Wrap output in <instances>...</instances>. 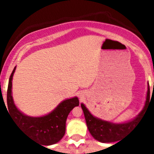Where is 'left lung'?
<instances>
[{"instance_id": "obj_1", "label": "left lung", "mask_w": 154, "mask_h": 154, "mask_svg": "<svg viewBox=\"0 0 154 154\" xmlns=\"http://www.w3.org/2000/svg\"><path fill=\"white\" fill-rule=\"evenodd\" d=\"M149 103V86L148 85L146 102L141 112L131 120L119 123L103 120L94 116L83 103H81V107L83 110L88 130L92 137L101 143H112L119 140V139H120L122 136L130 131L133 126L137 124V123L143 117L144 112H146V106Z\"/></svg>"}]
</instances>
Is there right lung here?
I'll use <instances>...</instances> for the list:
<instances>
[{
	"label": "right lung",
	"instance_id": "add662e5",
	"mask_svg": "<svg viewBox=\"0 0 154 154\" xmlns=\"http://www.w3.org/2000/svg\"><path fill=\"white\" fill-rule=\"evenodd\" d=\"M14 67L9 79L7 103L8 112L14 123L36 142L49 146L62 140L65 133V123L71 110L79 105L78 97L70 98L61 102L49 113L42 116H30L17 109L12 96V79Z\"/></svg>",
	"mask_w": 154,
	"mask_h": 154
}]
</instances>
